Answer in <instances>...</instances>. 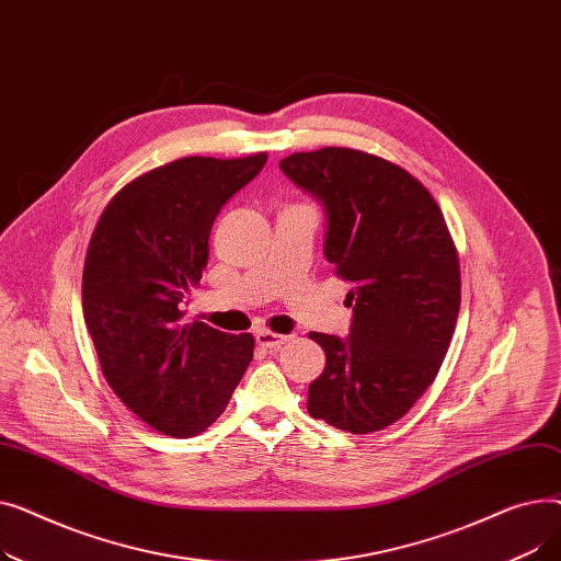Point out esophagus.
<instances>
[{
    "label": "esophagus",
    "instance_id": "1",
    "mask_svg": "<svg viewBox=\"0 0 561 561\" xmlns=\"http://www.w3.org/2000/svg\"><path fill=\"white\" fill-rule=\"evenodd\" d=\"M290 341V336H286V334H275V332H271V330H259L256 332V343L261 345V347H265V350H279L284 343H288Z\"/></svg>",
    "mask_w": 561,
    "mask_h": 561
}]
</instances>
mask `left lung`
I'll use <instances>...</instances> for the list:
<instances>
[{
    "label": "left lung",
    "mask_w": 561,
    "mask_h": 561,
    "mask_svg": "<svg viewBox=\"0 0 561 561\" xmlns=\"http://www.w3.org/2000/svg\"><path fill=\"white\" fill-rule=\"evenodd\" d=\"M279 168L325 204V256L355 311L345 341L309 334L328 357L309 414L352 434L385 430L430 389L455 334L461 275L446 218L414 174L362 150L296 152Z\"/></svg>",
    "instance_id": "obj_1"
}]
</instances>
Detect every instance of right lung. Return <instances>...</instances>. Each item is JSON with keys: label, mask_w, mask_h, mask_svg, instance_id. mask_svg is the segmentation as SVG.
Masks as SVG:
<instances>
[{"label": "right lung", "mask_w": 561, "mask_h": 561, "mask_svg": "<svg viewBox=\"0 0 561 561\" xmlns=\"http://www.w3.org/2000/svg\"><path fill=\"white\" fill-rule=\"evenodd\" d=\"M268 161L184 157L117 191L88 243L83 320L113 393L168 436H197L222 414L254 355L252 334L186 322L222 204Z\"/></svg>", "instance_id": "add662e5"}]
</instances>
